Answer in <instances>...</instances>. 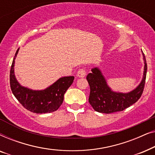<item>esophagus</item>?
<instances>
[{
  "instance_id": "1",
  "label": "esophagus",
  "mask_w": 155,
  "mask_h": 155,
  "mask_svg": "<svg viewBox=\"0 0 155 155\" xmlns=\"http://www.w3.org/2000/svg\"><path fill=\"white\" fill-rule=\"evenodd\" d=\"M77 75H78V76L79 78H84L86 76V75H87L86 70L84 69V68L80 69L79 71H78V72Z\"/></svg>"
}]
</instances>
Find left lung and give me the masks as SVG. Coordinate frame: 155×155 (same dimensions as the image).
Here are the masks:
<instances>
[{"mask_svg": "<svg viewBox=\"0 0 155 155\" xmlns=\"http://www.w3.org/2000/svg\"><path fill=\"white\" fill-rule=\"evenodd\" d=\"M143 55L145 61L143 80L136 89L127 94L111 91L101 71L97 68H93L92 73L87 75V80L90 87L89 102L95 111L104 114L121 111L130 107L140 98L145 87L147 68L143 52Z\"/></svg>", "mask_w": 155, "mask_h": 155, "instance_id": "left-lung-1", "label": "left lung"}]
</instances>
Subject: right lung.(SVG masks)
Segmentation results:
<instances>
[{
  "mask_svg": "<svg viewBox=\"0 0 155 155\" xmlns=\"http://www.w3.org/2000/svg\"><path fill=\"white\" fill-rule=\"evenodd\" d=\"M17 50L10 68V84L12 94L19 102L28 111L36 114L51 113L62 104L64 94L73 82V76L63 77L44 90H31L22 87L17 81L14 74L15 59Z\"/></svg>",
  "mask_w": 155,
  "mask_h": 155,
  "instance_id": "obj_1",
  "label": "right lung"
}]
</instances>
